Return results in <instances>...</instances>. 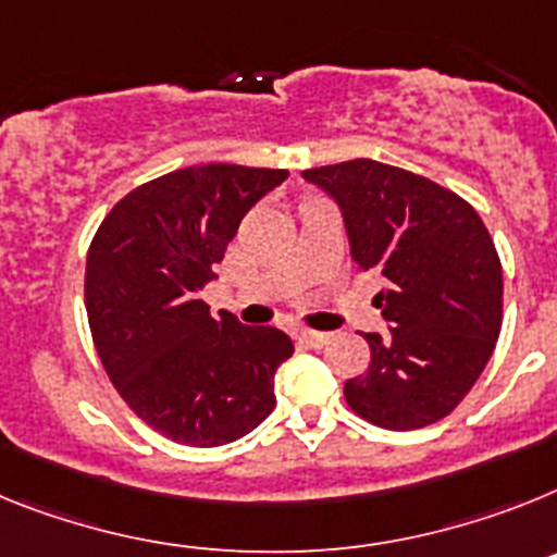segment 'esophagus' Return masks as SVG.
<instances>
[{
  "label": "esophagus",
  "instance_id": "1",
  "mask_svg": "<svg viewBox=\"0 0 557 557\" xmlns=\"http://www.w3.org/2000/svg\"><path fill=\"white\" fill-rule=\"evenodd\" d=\"M297 338L308 347H325L333 336L331 333H322V331H299Z\"/></svg>",
  "mask_w": 557,
  "mask_h": 557
}]
</instances>
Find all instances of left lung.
<instances>
[{
    "label": "left lung",
    "mask_w": 557,
    "mask_h": 557,
    "mask_svg": "<svg viewBox=\"0 0 557 557\" xmlns=\"http://www.w3.org/2000/svg\"><path fill=\"white\" fill-rule=\"evenodd\" d=\"M302 176L345 215L352 260L384 277L375 297L389 331L364 333V375L345 384L359 418L409 432L457 409L502 331V263L480 212L448 187L375 159Z\"/></svg>",
    "instance_id": "1"
}]
</instances>
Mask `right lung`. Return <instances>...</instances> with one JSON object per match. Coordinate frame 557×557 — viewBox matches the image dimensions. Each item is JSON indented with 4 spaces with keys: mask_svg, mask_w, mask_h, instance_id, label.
<instances>
[{
    "mask_svg": "<svg viewBox=\"0 0 557 557\" xmlns=\"http://www.w3.org/2000/svg\"><path fill=\"white\" fill-rule=\"evenodd\" d=\"M288 171L193 164L145 182L98 226L86 313L103 370L132 412L185 446H224L272 414L274 372L294 352L269 325L210 317L201 288L255 201Z\"/></svg>",
    "mask_w": 557,
    "mask_h": 557,
    "instance_id": "obj_1",
    "label": "right lung"
}]
</instances>
